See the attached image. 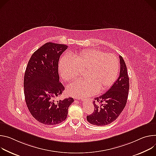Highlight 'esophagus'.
Segmentation results:
<instances>
[{
	"label": "esophagus",
	"mask_w": 156,
	"mask_h": 156,
	"mask_svg": "<svg viewBox=\"0 0 156 156\" xmlns=\"http://www.w3.org/2000/svg\"><path fill=\"white\" fill-rule=\"evenodd\" d=\"M77 98L79 99V100H83V98H81V97H78V98ZM87 100H90V101H92V99H91V98H88Z\"/></svg>",
	"instance_id": "obj_1"
}]
</instances>
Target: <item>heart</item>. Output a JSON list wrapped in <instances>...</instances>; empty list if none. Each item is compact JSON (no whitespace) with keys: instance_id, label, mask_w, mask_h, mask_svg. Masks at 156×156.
Listing matches in <instances>:
<instances>
[{"instance_id":"heart-1","label":"heart","mask_w":156,"mask_h":156,"mask_svg":"<svg viewBox=\"0 0 156 156\" xmlns=\"http://www.w3.org/2000/svg\"><path fill=\"white\" fill-rule=\"evenodd\" d=\"M118 70L116 56L97 49L82 51L71 58L64 56L59 62V71L66 81L76 79L85 73L86 80L73 82L67 87L69 95L79 97L108 89L116 81Z\"/></svg>"}]
</instances>
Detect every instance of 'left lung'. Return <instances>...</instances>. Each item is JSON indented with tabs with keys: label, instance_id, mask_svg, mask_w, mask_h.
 <instances>
[{
	"label": "left lung",
	"instance_id": "1",
	"mask_svg": "<svg viewBox=\"0 0 156 156\" xmlns=\"http://www.w3.org/2000/svg\"><path fill=\"white\" fill-rule=\"evenodd\" d=\"M119 76L111 88L103 95L95 98L94 111L87 116L88 122L96 126L110 124L119 116L126 106L129 92V77L123 58L119 56Z\"/></svg>",
	"mask_w": 156,
	"mask_h": 156
}]
</instances>
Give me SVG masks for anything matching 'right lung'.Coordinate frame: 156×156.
<instances>
[{"mask_svg": "<svg viewBox=\"0 0 156 156\" xmlns=\"http://www.w3.org/2000/svg\"><path fill=\"white\" fill-rule=\"evenodd\" d=\"M65 44L46 43L31 55L24 76V94L31 115L41 123L58 125L67 116L74 101L69 97L56 101L64 90L59 82L58 62Z\"/></svg>", "mask_w": 156, "mask_h": 156, "instance_id": "obj_1", "label": "right lung"}]
</instances>
